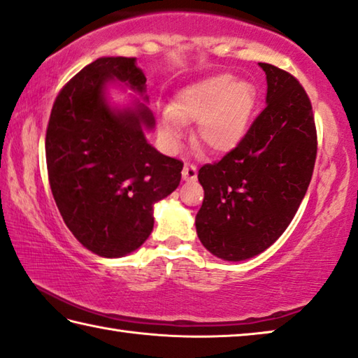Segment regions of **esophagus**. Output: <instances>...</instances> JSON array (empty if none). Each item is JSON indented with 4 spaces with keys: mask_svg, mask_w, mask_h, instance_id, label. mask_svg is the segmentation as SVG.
Listing matches in <instances>:
<instances>
[{
    "mask_svg": "<svg viewBox=\"0 0 358 358\" xmlns=\"http://www.w3.org/2000/svg\"><path fill=\"white\" fill-rule=\"evenodd\" d=\"M181 175H183V180L185 181H196V178H197V167L192 166V164H185L183 172H181Z\"/></svg>",
    "mask_w": 358,
    "mask_h": 358,
    "instance_id": "1",
    "label": "esophagus"
}]
</instances>
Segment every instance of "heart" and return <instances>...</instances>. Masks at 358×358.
Listing matches in <instances>:
<instances>
[{
	"label": "heart",
	"mask_w": 358,
	"mask_h": 358,
	"mask_svg": "<svg viewBox=\"0 0 358 358\" xmlns=\"http://www.w3.org/2000/svg\"><path fill=\"white\" fill-rule=\"evenodd\" d=\"M257 89L250 81L229 73L202 78L180 90L172 108L159 119V130L169 150L183 140L185 124L197 122L196 138L213 152L234 150L245 137L257 105Z\"/></svg>",
	"instance_id": "obj_1"
}]
</instances>
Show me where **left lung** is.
<instances>
[{
    "mask_svg": "<svg viewBox=\"0 0 358 358\" xmlns=\"http://www.w3.org/2000/svg\"><path fill=\"white\" fill-rule=\"evenodd\" d=\"M259 66L268 105L234 150L197 175L203 188L197 236L224 261L253 258L279 239L314 172L317 132L308 94L290 73Z\"/></svg>",
    "mask_w": 358,
    "mask_h": 358,
    "instance_id": "8db88e82",
    "label": "left lung"
}]
</instances>
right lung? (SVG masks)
<instances>
[{
  "label": "right lung",
  "instance_id": "right-lung-1",
  "mask_svg": "<svg viewBox=\"0 0 358 358\" xmlns=\"http://www.w3.org/2000/svg\"><path fill=\"white\" fill-rule=\"evenodd\" d=\"M145 101L146 78L130 57H100L68 81L54 101L46 132L50 189L73 236L95 255L121 258L148 239L152 206L178 188L183 162L148 143L156 126L146 103L115 108L110 84Z\"/></svg>",
  "mask_w": 358,
  "mask_h": 358
}]
</instances>
